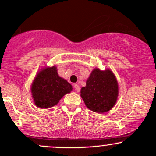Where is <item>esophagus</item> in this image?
I'll use <instances>...</instances> for the list:
<instances>
[{"mask_svg": "<svg viewBox=\"0 0 156 156\" xmlns=\"http://www.w3.org/2000/svg\"><path fill=\"white\" fill-rule=\"evenodd\" d=\"M74 88L75 89V90L77 91V92H79V91H80V87L79 86L78 84H74Z\"/></svg>", "mask_w": 156, "mask_h": 156, "instance_id": "1", "label": "esophagus"}]
</instances>
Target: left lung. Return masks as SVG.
<instances>
[{
	"label": "left lung",
	"instance_id": "8db88e82",
	"mask_svg": "<svg viewBox=\"0 0 156 156\" xmlns=\"http://www.w3.org/2000/svg\"><path fill=\"white\" fill-rule=\"evenodd\" d=\"M119 87L114 74L109 69H94L81 89V97L89 109L97 113L107 112L116 104Z\"/></svg>",
	"mask_w": 156,
	"mask_h": 156
}]
</instances>
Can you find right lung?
I'll return each mask as SVG.
<instances>
[{"label":"right lung","mask_w":156,"mask_h":156,"mask_svg":"<svg viewBox=\"0 0 156 156\" xmlns=\"http://www.w3.org/2000/svg\"><path fill=\"white\" fill-rule=\"evenodd\" d=\"M72 90V85L58 75L55 66L40 71L34 80L31 88L35 105L42 108L55 106L64 95Z\"/></svg>","instance_id":"1"}]
</instances>
